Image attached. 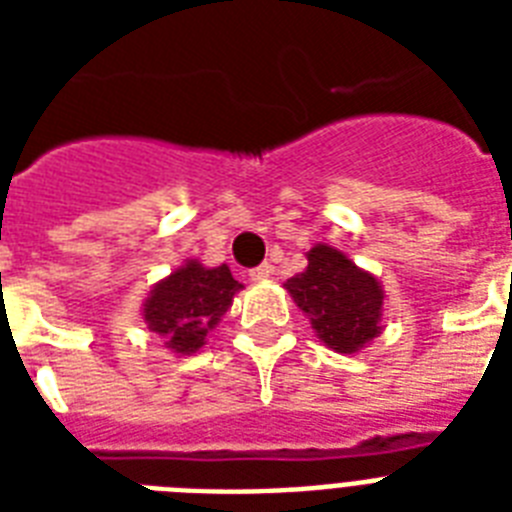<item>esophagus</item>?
Wrapping results in <instances>:
<instances>
[{"mask_svg": "<svg viewBox=\"0 0 512 512\" xmlns=\"http://www.w3.org/2000/svg\"><path fill=\"white\" fill-rule=\"evenodd\" d=\"M271 273H273V265L263 263V265H257V268H252V271H249V279H252V281H265V279H268V276H271Z\"/></svg>", "mask_w": 512, "mask_h": 512, "instance_id": "obj_1", "label": "esophagus"}]
</instances>
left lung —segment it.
Here are the masks:
<instances>
[{
	"label": "left lung",
	"instance_id": "left-lung-1",
	"mask_svg": "<svg viewBox=\"0 0 512 512\" xmlns=\"http://www.w3.org/2000/svg\"><path fill=\"white\" fill-rule=\"evenodd\" d=\"M284 287L311 316L313 329L340 353H356L380 335L382 289L374 276L358 271L332 247H313L308 268L287 279Z\"/></svg>",
	"mask_w": 512,
	"mask_h": 512
}]
</instances>
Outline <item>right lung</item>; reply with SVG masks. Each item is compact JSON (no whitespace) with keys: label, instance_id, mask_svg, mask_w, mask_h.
<instances>
[{"label":"right lung","instance_id":"obj_1","mask_svg":"<svg viewBox=\"0 0 512 512\" xmlns=\"http://www.w3.org/2000/svg\"><path fill=\"white\" fill-rule=\"evenodd\" d=\"M239 289L241 284L233 279L228 265L201 268L199 263H188L170 279L156 284L143 316L148 329L167 340V348L193 353L204 345L209 329L231 308Z\"/></svg>","mask_w":512,"mask_h":512}]
</instances>
